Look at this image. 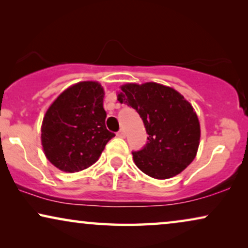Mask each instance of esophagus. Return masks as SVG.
<instances>
[{
	"instance_id": "34e87169",
	"label": "esophagus",
	"mask_w": 248,
	"mask_h": 248,
	"mask_svg": "<svg viewBox=\"0 0 248 248\" xmlns=\"http://www.w3.org/2000/svg\"><path fill=\"white\" fill-rule=\"evenodd\" d=\"M117 137L118 138H122V139H123V138H125V135H126V134H125V131L124 130H121V131H118L117 132Z\"/></svg>"
}]
</instances>
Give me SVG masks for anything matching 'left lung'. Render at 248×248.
Listing matches in <instances>:
<instances>
[{
	"label": "left lung",
	"instance_id": "left-lung-1",
	"mask_svg": "<svg viewBox=\"0 0 248 248\" xmlns=\"http://www.w3.org/2000/svg\"><path fill=\"white\" fill-rule=\"evenodd\" d=\"M117 100L138 111L149 135L141 151L132 152L141 171L155 179L181 174L198 154L201 127L194 108L174 88L157 82L125 83Z\"/></svg>",
	"mask_w": 248,
	"mask_h": 248
}]
</instances>
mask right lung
Wrapping results in <instances>:
<instances>
[{"label":"right lung","instance_id":"add662e5","mask_svg":"<svg viewBox=\"0 0 248 248\" xmlns=\"http://www.w3.org/2000/svg\"><path fill=\"white\" fill-rule=\"evenodd\" d=\"M105 91L98 81H81L50 104L42 123V145L50 164L65 172L93 165L115 137L106 128Z\"/></svg>","mask_w":248,"mask_h":248}]
</instances>
